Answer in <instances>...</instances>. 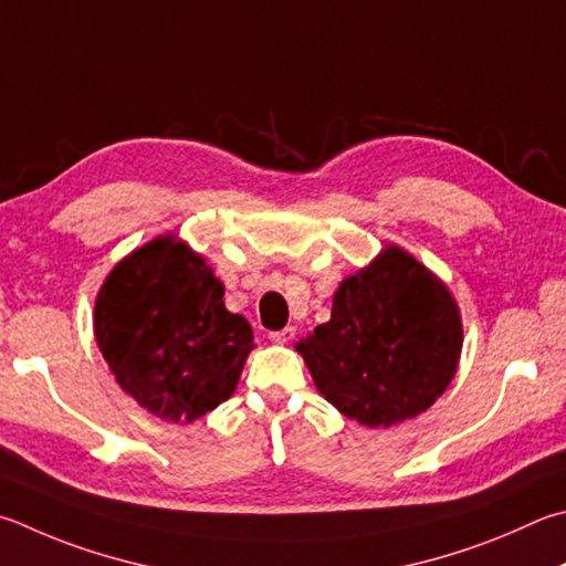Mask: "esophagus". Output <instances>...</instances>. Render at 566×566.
<instances>
[{
	"instance_id": "obj_1",
	"label": "esophagus",
	"mask_w": 566,
	"mask_h": 566,
	"mask_svg": "<svg viewBox=\"0 0 566 566\" xmlns=\"http://www.w3.org/2000/svg\"><path fill=\"white\" fill-rule=\"evenodd\" d=\"M294 336H296L294 326H284V328H280V332H270V338L274 344H290Z\"/></svg>"
}]
</instances>
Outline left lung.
Masks as SVG:
<instances>
[{"mask_svg":"<svg viewBox=\"0 0 566 566\" xmlns=\"http://www.w3.org/2000/svg\"><path fill=\"white\" fill-rule=\"evenodd\" d=\"M458 304L408 252L388 248L334 294L332 318L296 344L328 403L361 426L416 418L453 381Z\"/></svg>","mask_w":566,"mask_h":566,"instance_id":"obj_1","label":"left lung"}]
</instances>
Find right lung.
<instances>
[{"mask_svg":"<svg viewBox=\"0 0 566 566\" xmlns=\"http://www.w3.org/2000/svg\"><path fill=\"white\" fill-rule=\"evenodd\" d=\"M222 296L202 256L176 238L128 254L101 286V354L120 388L153 416L192 423L232 396L254 336Z\"/></svg>","mask_w":566,"mask_h":566,"instance_id":"add662e5","label":"right lung"}]
</instances>
